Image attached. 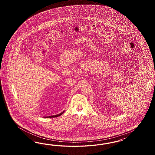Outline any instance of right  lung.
<instances>
[{
    "label": "right lung",
    "mask_w": 155,
    "mask_h": 155,
    "mask_svg": "<svg viewBox=\"0 0 155 155\" xmlns=\"http://www.w3.org/2000/svg\"><path fill=\"white\" fill-rule=\"evenodd\" d=\"M64 113V111L62 112V113L59 114H57V115H53V116H49V117H58V116H60L61 115H62L63 113Z\"/></svg>",
    "instance_id": "1"
}]
</instances>
